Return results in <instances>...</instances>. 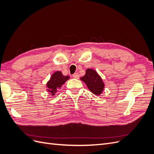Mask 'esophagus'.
Wrapping results in <instances>:
<instances>
[{
	"label": "esophagus",
	"instance_id": "esophagus-1",
	"mask_svg": "<svg viewBox=\"0 0 154 154\" xmlns=\"http://www.w3.org/2000/svg\"><path fill=\"white\" fill-rule=\"evenodd\" d=\"M72 77L74 78H76V79H78L79 78V74H78V73H74L73 75H72Z\"/></svg>",
	"mask_w": 154,
	"mask_h": 154
}]
</instances>
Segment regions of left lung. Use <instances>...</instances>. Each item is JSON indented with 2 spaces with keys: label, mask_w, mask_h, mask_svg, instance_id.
<instances>
[{
  "label": "left lung",
  "mask_w": 154,
  "mask_h": 154,
  "mask_svg": "<svg viewBox=\"0 0 154 154\" xmlns=\"http://www.w3.org/2000/svg\"><path fill=\"white\" fill-rule=\"evenodd\" d=\"M81 80L85 82L87 87L93 94L100 95L103 92L104 88V83L101 77L94 70L87 69L84 76L80 78Z\"/></svg>",
  "instance_id": "1"
}]
</instances>
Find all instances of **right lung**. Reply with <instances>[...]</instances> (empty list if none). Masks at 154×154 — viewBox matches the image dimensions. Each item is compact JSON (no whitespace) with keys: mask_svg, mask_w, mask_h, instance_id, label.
I'll use <instances>...</instances> for the list:
<instances>
[{"mask_svg":"<svg viewBox=\"0 0 154 154\" xmlns=\"http://www.w3.org/2000/svg\"><path fill=\"white\" fill-rule=\"evenodd\" d=\"M69 79V76H63L62 72H55L52 76L51 77L50 80L47 83L48 91L51 95H54L57 92V89L62 87L63 83Z\"/></svg>","mask_w":154,"mask_h":154,"instance_id":"1","label":"right lung"}]
</instances>
